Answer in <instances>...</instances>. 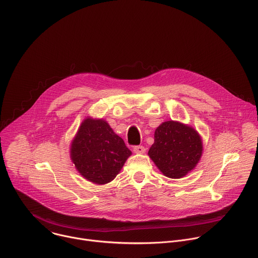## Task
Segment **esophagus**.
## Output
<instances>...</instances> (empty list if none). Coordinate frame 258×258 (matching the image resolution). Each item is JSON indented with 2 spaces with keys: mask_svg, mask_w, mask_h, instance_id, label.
<instances>
[{
  "mask_svg": "<svg viewBox=\"0 0 258 258\" xmlns=\"http://www.w3.org/2000/svg\"><path fill=\"white\" fill-rule=\"evenodd\" d=\"M145 151H146V149H145V147H143V146H135L134 147V152L137 153V154H142Z\"/></svg>",
  "mask_w": 258,
  "mask_h": 258,
  "instance_id": "esophagus-1",
  "label": "esophagus"
}]
</instances>
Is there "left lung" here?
<instances>
[{"label":"left lung","instance_id":"8db88e82","mask_svg":"<svg viewBox=\"0 0 258 258\" xmlns=\"http://www.w3.org/2000/svg\"><path fill=\"white\" fill-rule=\"evenodd\" d=\"M202 151V140L197 131L169 120L156 128L148 155L165 176L180 178L195 168Z\"/></svg>","mask_w":258,"mask_h":258}]
</instances>
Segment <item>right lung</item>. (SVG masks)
I'll use <instances>...</instances> for the list:
<instances>
[{"instance_id": "1", "label": "right lung", "mask_w": 258, "mask_h": 258, "mask_svg": "<svg viewBox=\"0 0 258 258\" xmlns=\"http://www.w3.org/2000/svg\"><path fill=\"white\" fill-rule=\"evenodd\" d=\"M132 151L103 119L86 118L70 147V157L88 180L104 185L119 173Z\"/></svg>"}]
</instances>
